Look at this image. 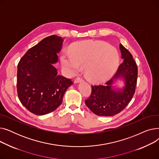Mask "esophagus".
Instances as JSON below:
<instances>
[{"label":"esophagus","mask_w":159,"mask_h":159,"mask_svg":"<svg viewBox=\"0 0 159 159\" xmlns=\"http://www.w3.org/2000/svg\"><path fill=\"white\" fill-rule=\"evenodd\" d=\"M81 81H83V79L82 77H77L76 79H75L74 82L75 83H79V82H80Z\"/></svg>","instance_id":"34e87169"}]
</instances>
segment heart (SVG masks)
Segmentation results:
<instances>
[{"label": "heart", "instance_id": "heart-1", "mask_svg": "<svg viewBox=\"0 0 159 159\" xmlns=\"http://www.w3.org/2000/svg\"><path fill=\"white\" fill-rule=\"evenodd\" d=\"M119 55L115 48L102 41H85L75 46L71 54L64 53L62 65L72 73L86 67V75L94 81L101 80L118 68Z\"/></svg>", "mask_w": 159, "mask_h": 159}]
</instances>
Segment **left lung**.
Listing matches in <instances>:
<instances>
[{
  "label": "left lung",
  "instance_id": "obj_1",
  "mask_svg": "<svg viewBox=\"0 0 159 159\" xmlns=\"http://www.w3.org/2000/svg\"><path fill=\"white\" fill-rule=\"evenodd\" d=\"M123 62L114 76L105 86L91 85V93L85 101L90 110L98 116H111L122 111L131 101L135 92L138 68L131 53L120 44ZM122 78L125 86L120 90H114L112 84L115 80Z\"/></svg>",
  "mask_w": 159,
  "mask_h": 159
}]
</instances>
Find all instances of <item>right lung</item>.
Wrapping results in <instances>:
<instances>
[{
    "mask_svg": "<svg viewBox=\"0 0 159 159\" xmlns=\"http://www.w3.org/2000/svg\"><path fill=\"white\" fill-rule=\"evenodd\" d=\"M64 39L51 35L31 48L17 66L16 88L22 105L33 114L43 115L55 110L73 82L57 74L53 64Z\"/></svg>",
    "mask_w": 159,
    "mask_h": 159,
    "instance_id": "right-lung-1",
    "label": "right lung"
}]
</instances>
